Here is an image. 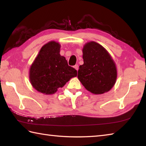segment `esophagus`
<instances>
[{"label":"esophagus","mask_w":146,"mask_h":146,"mask_svg":"<svg viewBox=\"0 0 146 146\" xmlns=\"http://www.w3.org/2000/svg\"><path fill=\"white\" fill-rule=\"evenodd\" d=\"M74 68H75L76 70L78 71V64H75V66H74Z\"/></svg>","instance_id":"esophagus-1"}]
</instances>
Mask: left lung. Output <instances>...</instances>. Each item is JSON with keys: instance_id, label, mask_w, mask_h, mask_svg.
Listing matches in <instances>:
<instances>
[{"instance_id": "1", "label": "left lung", "mask_w": 146, "mask_h": 146, "mask_svg": "<svg viewBox=\"0 0 146 146\" xmlns=\"http://www.w3.org/2000/svg\"><path fill=\"white\" fill-rule=\"evenodd\" d=\"M84 63L79 66L78 78L88 91L95 95L110 91L116 82L115 61L106 49L95 41L83 46Z\"/></svg>"}]
</instances>
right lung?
Instances as JSON below:
<instances>
[{"mask_svg":"<svg viewBox=\"0 0 146 146\" xmlns=\"http://www.w3.org/2000/svg\"><path fill=\"white\" fill-rule=\"evenodd\" d=\"M61 45L54 41L46 43L40 49L29 69V80L33 87L44 95H52L73 77L76 70L68 66L61 56Z\"/></svg>","mask_w":146,"mask_h":146,"instance_id":"add662e5","label":"right lung"}]
</instances>
